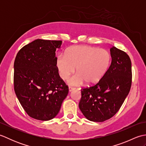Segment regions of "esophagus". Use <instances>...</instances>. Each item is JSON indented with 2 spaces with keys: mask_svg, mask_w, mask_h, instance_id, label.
Returning a JSON list of instances; mask_svg holds the SVG:
<instances>
[{
  "mask_svg": "<svg viewBox=\"0 0 146 146\" xmlns=\"http://www.w3.org/2000/svg\"><path fill=\"white\" fill-rule=\"evenodd\" d=\"M68 89H69V92H71L72 91L75 90L76 88H73V87H71V86H69V88H68Z\"/></svg>",
  "mask_w": 146,
  "mask_h": 146,
  "instance_id": "esophagus-1",
  "label": "esophagus"
}]
</instances>
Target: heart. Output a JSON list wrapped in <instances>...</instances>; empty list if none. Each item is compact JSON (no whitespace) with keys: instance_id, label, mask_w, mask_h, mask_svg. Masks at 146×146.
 I'll list each match as a JSON object with an SVG mask.
<instances>
[{"instance_id":"heart-1","label":"heart","mask_w":146,"mask_h":146,"mask_svg":"<svg viewBox=\"0 0 146 146\" xmlns=\"http://www.w3.org/2000/svg\"><path fill=\"white\" fill-rule=\"evenodd\" d=\"M111 59L110 52L104 49L80 45L68 49L65 55H59L56 66L63 80L75 72L76 68L78 73L68 80L69 85L78 86L85 82L88 85H94L107 73Z\"/></svg>"}]
</instances>
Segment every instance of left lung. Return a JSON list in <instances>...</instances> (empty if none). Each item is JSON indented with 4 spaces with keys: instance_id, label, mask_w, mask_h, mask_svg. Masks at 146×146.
Instances as JSON below:
<instances>
[{
    "instance_id": "1",
    "label": "left lung",
    "mask_w": 146,
    "mask_h": 146,
    "mask_svg": "<svg viewBox=\"0 0 146 146\" xmlns=\"http://www.w3.org/2000/svg\"><path fill=\"white\" fill-rule=\"evenodd\" d=\"M110 51L111 62L107 73L95 85L82 89L79 108L86 119L92 122H102L112 117L131 89V59L115 46Z\"/></svg>"
}]
</instances>
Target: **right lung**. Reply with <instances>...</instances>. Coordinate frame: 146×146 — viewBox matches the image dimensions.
Here are the masks:
<instances>
[{
    "label": "right lung",
    "instance_id": "right-lung-1",
    "mask_svg": "<svg viewBox=\"0 0 146 146\" xmlns=\"http://www.w3.org/2000/svg\"><path fill=\"white\" fill-rule=\"evenodd\" d=\"M61 41L38 39L21 49L15 59L14 90L29 115L47 121L57 115L68 94L59 76L56 51Z\"/></svg>",
    "mask_w": 146,
    "mask_h": 146
}]
</instances>
